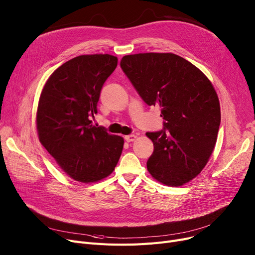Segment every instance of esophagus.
Returning <instances> with one entry per match:
<instances>
[{
  "mask_svg": "<svg viewBox=\"0 0 255 255\" xmlns=\"http://www.w3.org/2000/svg\"><path fill=\"white\" fill-rule=\"evenodd\" d=\"M135 138H136V136H135L134 134H130V135H126V136H125V140H126L127 142L135 140Z\"/></svg>",
  "mask_w": 255,
  "mask_h": 255,
  "instance_id": "34e87169",
  "label": "esophagus"
}]
</instances>
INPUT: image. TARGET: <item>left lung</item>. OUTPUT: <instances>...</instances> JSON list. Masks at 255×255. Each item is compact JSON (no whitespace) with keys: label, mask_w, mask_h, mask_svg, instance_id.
<instances>
[{"label":"left lung","mask_w":255,"mask_h":255,"mask_svg":"<svg viewBox=\"0 0 255 255\" xmlns=\"http://www.w3.org/2000/svg\"><path fill=\"white\" fill-rule=\"evenodd\" d=\"M121 68L148 105L161 107L163 129L145 134L154 143L149 172L168 186H182L206 166L217 140L220 104L210 80L173 53L125 56Z\"/></svg>","instance_id":"8db88e82"}]
</instances>
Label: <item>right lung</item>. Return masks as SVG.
<instances>
[{
  "mask_svg": "<svg viewBox=\"0 0 255 255\" xmlns=\"http://www.w3.org/2000/svg\"><path fill=\"white\" fill-rule=\"evenodd\" d=\"M118 59L79 56L64 63L46 82L39 99V140L59 166L75 181L97 182L114 171L124 139L92 125L106 79Z\"/></svg>",
  "mask_w": 255,
  "mask_h": 255,
  "instance_id": "add662e5",
  "label": "right lung"
}]
</instances>
